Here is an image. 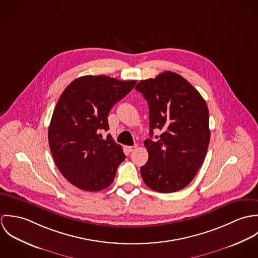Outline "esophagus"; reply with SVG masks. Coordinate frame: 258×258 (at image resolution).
Here are the masks:
<instances>
[{
    "mask_svg": "<svg viewBox=\"0 0 258 258\" xmlns=\"http://www.w3.org/2000/svg\"><path fill=\"white\" fill-rule=\"evenodd\" d=\"M136 148H137V145H135V146H126L125 149H126V151H127L128 153H131V152H133Z\"/></svg>",
    "mask_w": 258,
    "mask_h": 258,
    "instance_id": "esophagus-1",
    "label": "esophagus"
}]
</instances>
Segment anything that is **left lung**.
<instances>
[{
	"mask_svg": "<svg viewBox=\"0 0 258 258\" xmlns=\"http://www.w3.org/2000/svg\"><path fill=\"white\" fill-rule=\"evenodd\" d=\"M147 100L150 137L144 141L149 159L140 173L159 192L185 187L202 167L210 144L209 109L199 91L180 74L165 72L135 86Z\"/></svg>",
	"mask_w": 258,
	"mask_h": 258,
	"instance_id": "8db88e82",
	"label": "left lung"
}]
</instances>
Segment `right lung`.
Returning a JSON list of instances; mask_svg holds the SVG:
<instances>
[{"instance_id": "add662e5", "label": "right lung", "mask_w": 258, "mask_h": 258, "mask_svg": "<svg viewBox=\"0 0 258 258\" xmlns=\"http://www.w3.org/2000/svg\"><path fill=\"white\" fill-rule=\"evenodd\" d=\"M136 80L122 81L106 75L74 79L61 93L48 127V144L56 167L76 187L97 191L114 181L125 155L110 134L108 114Z\"/></svg>"}]
</instances>
